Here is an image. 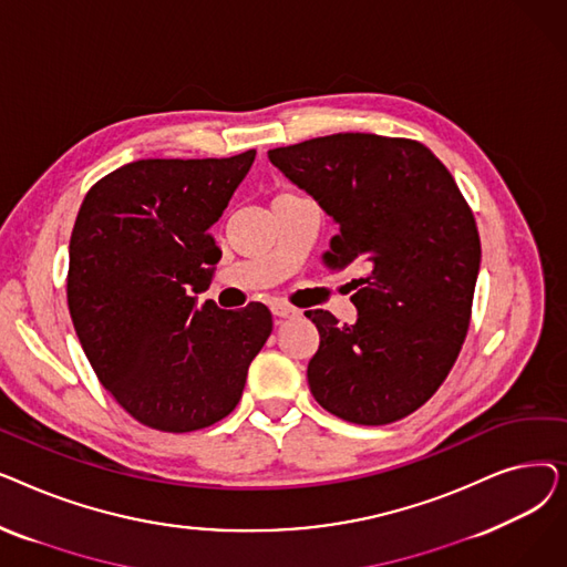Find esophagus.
Instances as JSON below:
<instances>
[{
    "mask_svg": "<svg viewBox=\"0 0 567 567\" xmlns=\"http://www.w3.org/2000/svg\"><path fill=\"white\" fill-rule=\"evenodd\" d=\"M271 312H274V317H278V319H291V317L299 315V310L287 306V303H274V306H271Z\"/></svg>",
    "mask_w": 567,
    "mask_h": 567,
    "instance_id": "obj_1",
    "label": "esophagus"
}]
</instances>
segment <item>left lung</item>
<instances>
[{"instance_id": "8db88e82", "label": "left lung", "mask_w": 567, "mask_h": 567, "mask_svg": "<svg viewBox=\"0 0 567 567\" xmlns=\"http://www.w3.org/2000/svg\"><path fill=\"white\" fill-rule=\"evenodd\" d=\"M338 223L326 266H365L353 323L308 310L315 400L342 421L389 425L423 406L468 331L481 236L453 174L415 140L338 133L268 152Z\"/></svg>"}]
</instances>
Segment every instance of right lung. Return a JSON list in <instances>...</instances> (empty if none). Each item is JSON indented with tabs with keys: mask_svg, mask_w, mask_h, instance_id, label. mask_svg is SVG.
Listing matches in <instances>:
<instances>
[{
	"mask_svg": "<svg viewBox=\"0 0 567 567\" xmlns=\"http://www.w3.org/2000/svg\"><path fill=\"white\" fill-rule=\"evenodd\" d=\"M255 161L146 158L86 193L69 246V310L105 391L135 421L195 432L241 400L274 331L266 306H197L220 259L208 234Z\"/></svg>",
	"mask_w": 567,
	"mask_h": 567,
	"instance_id": "1",
	"label": "right lung"
}]
</instances>
